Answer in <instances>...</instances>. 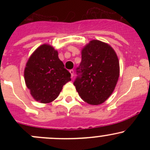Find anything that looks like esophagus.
<instances>
[{"label": "esophagus", "instance_id": "obj_1", "mask_svg": "<svg viewBox=\"0 0 150 150\" xmlns=\"http://www.w3.org/2000/svg\"><path fill=\"white\" fill-rule=\"evenodd\" d=\"M69 72H70V74H71V77H72V78H73V76H74V70H73V69H70V70H69Z\"/></svg>", "mask_w": 150, "mask_h": 150}]
</instances>
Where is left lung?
Masks as SVG:
<instances>
[{
  "instance_id": "8db88e82",
  "label": "left lung",
  "mask_w": 150,
  "mask_h": 150,
  "mask_svg": "<svg viewBox=\"0 0 150 150\" xmlns=\"http://www.w3.org/2000/svg\"><path fill=\"white\" fill-rule=\"evenodd\" d=\"M81 57L74 86L84 102L92 105L104 103L112 93L120 75L117 54L107 43L93 40L83 47Z\"/></svg>"
}]
</instances>
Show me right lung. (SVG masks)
<instances>
[{"label":"right lung","mask_w":150,"mask_h":150,"mask_svg":"<svg viewBox=\"0 0 150 150\" xmlns=\"http://www.w3.org/2000/svg\"><path fill=\"white\" fill-rule=\"evenodd\" d=\"M25 81L30 94L40 103H50L59 95L71 75L52 46H39L29 58L25 69Z\"/></svg>","instance_id":"1"}]
</instances>
